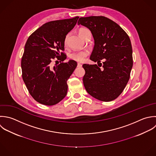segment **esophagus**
Wrapping results in <instances>:
<instances>
[{"label":"esophagus","instance_id":"obj_1","mask_svg":"<svg viewBox=\"0 0 156 156\" xmlns=\"http://www.w3.org/2000/svg\"><path fill=\"white\" fill-rule=\"evenodd\" d=\"M77 67H82V64H80V63H78Z\"/></svg>","mask_w":156,"mask_h":156}]
</instances>
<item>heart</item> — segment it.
I'll return each mask as SVG.
<instances>
[{
  "label": "heart",
  "instance_id": "1",
  "mask_svg": "<svg viewBox=\"0 0 156 156\" xmlns=\"http://www.w3.org/2000/svg\"><path fill=\"white\" fill-rule=\"evenodd\" d=\"M89 31L87 29L84 28H80L78 31V33L80 34V36L82 37L83 34L87 31ZM69 34H66V36L64 37V44L65 45H67V42H68V39H69ZM89 52L88 50H80V51H73L71 53L69 54V58L72 59L74 60L75 61L77 62H82L83 61H85V59H86V58L89 56Z\"/></svg>",
  "mask_w": 156,
  "mask_h": 156
}]
</instances>
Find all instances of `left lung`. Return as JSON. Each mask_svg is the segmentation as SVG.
<instances>
[{"label":"left lung","instance_id":"1","mask_svg":"<svg viewBox=\"0 0 156 156\" xmlns=\"http://www.w3.org/2000/svg\"><path fill=\"white\" fill-rule=\"evenodd\" d=\"M78 24L90 30L95 45L90 59L98 62L83 65L84 87L97 100L112 101L122 93L130 78L133 59L129 37L119 25L102 16L80 17Z\"/></svg>","mask_w":156,"mask_h":156}]
</instances>
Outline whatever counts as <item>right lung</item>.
Returning <instances> with one entry per match:
<instances>
[{
  "mask_svg": "<svg viewBox=\"0 0 156 156\" xmlns=\"http://www.w3.org/2000/svg\"><path fill=\"white\" fill-rule=\"evenodd\" d=\"M79 17L47 22L28 38L21 59L22 78L31 97L38 103L53 106L67 95V81L77 66L67 58L64 39ZM55 59L61 63L52 66Z\"/></svg>",
  "mask_w": 156,
  "mask_h": 156,
  "instance_id": "1",
  "label": "right lung"
}]
</instances>
